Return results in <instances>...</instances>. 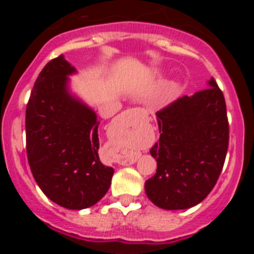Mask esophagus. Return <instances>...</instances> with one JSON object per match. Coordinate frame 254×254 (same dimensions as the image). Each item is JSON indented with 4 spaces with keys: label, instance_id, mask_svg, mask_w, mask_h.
Masks as SVG:
<instances>
[{
    "label": "esophagus",
    "instance_id": "esophagus-1",
    "mask_svg": "<svg viewBox=\"0 0 254 254\" xmlns=\"http://www.w3.org/2000/svg\"><path fill=\"white\" fill-rule=\"evenodd\" d=\"M132 111L137 114H145V112H143L142 109H138V108H134V109H132ZM136 160H137V159L132 158V159H128V160H122V161H120V163L122 164V165H131V164L136 163Z\"/></svg>",
    "mask_w": 254,
    "mask_h": 254
}]
</instances>
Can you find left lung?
I'll return each instance as SVG.
<instances>
[{"label":"left lung","mask_w":254,"mask_h":254,"mask_svg":"<svg viewBox=\"0 0 254 254\" xmlns=\"http://www.w3.org/2000/svg\"><path fill=\"white\" fill-rule=\"evenodd\" d=\"M160 137L150 150L158 161L145 190L164 210H185L207 197L223 170L229 122L223 91L214 77L208 87L178 98L156 113Z\"/></svg>","instance_id":"1"}]
</instances>
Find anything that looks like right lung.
Here are the masks:
<instances>
[{
	"instance_id": "add662e5",
	"label": "right lung",
	"mask_w": 254,
	"mask_h": 254,
	"mask_svg": "<svg viewBox=\"0 0 254 254\" xmlns=\"http://www.w3.org/2000/svg\"><path fill=\"white\" fill-rule=\"evenodd\" d=\"M75 67L62 55L40 71L26 105V154L43 193L69 210L95 205L111 187L113 168L100 161L99 121L71 95Z\"/></svg>"
}]
</instances>
